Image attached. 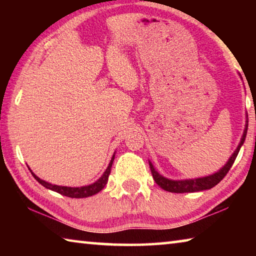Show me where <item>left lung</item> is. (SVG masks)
<instances>
[{"label":"left lung","instance_id":"8db88e82","mask_svg":"<svg viewBox=\"0 0 256 256\" xmlns=\"http://www.w3.org/2000/svg\"><path fill=\"white\" fill-rule=\"evenodd\" d=\"M248 118H246L245 130H244V133H242V136L240 144H238L237 149L234 151V154H232V157L229 158L227 164H224V166L219 172H214V174L209 175V176L200 177V178L172 180H168V178H166V177L160 175L159 172L154 170L152 162H149L150 170H151V174H152L154 182L162 190H167V192H172V193H193V192H200V190L212 188L214 186L218 184L224 176L227 175V172L232 168L238 152H240V146H242V144H244V141H245L246 133H248Z\"/></svg>","mask_w":256,"mask_h":256}]
</instances>
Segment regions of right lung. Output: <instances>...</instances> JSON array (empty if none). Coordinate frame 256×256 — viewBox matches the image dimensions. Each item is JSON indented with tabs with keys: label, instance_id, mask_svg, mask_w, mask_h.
I'll return each mask as SVG.
<instances>
[{
	"label": "right lung",
	"instance_id": "obj_1",
	"mask_svg": "<svg viewBox=\"0 0 256 256\" xmlns=\"http://www.w3.org/2000/svg\"><path fill=\"white\" fill-rule=\"evenodd\" d=\"M114 158H115V154H112L110 162V164H108V167L106 168L105 172H104L100 178L94 182V183H92V184L86 185V186H81V188H68V186L53 185V184L47 183V182L40 180V177L34 175L32 170L30 172H32V174L34 177V180H38V183H40L46 188L52 190H54V192H58L60 194H62V196H66L68 198H88V196H94V194H97L98 192H100V190L105 188V185L107 184V180H108V176H110V174L112 164V162H114Z\"/></svg>",
	"mask_w": 256,
	"mask_h": 256
}]
</instances>
